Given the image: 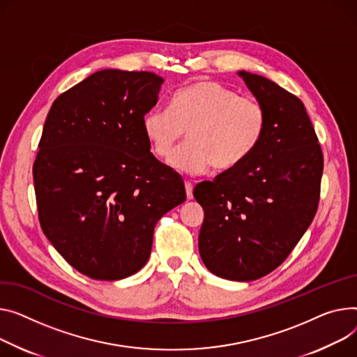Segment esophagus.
<instances>
[{
  "label": "esophagus",
  "instance_id": "1",
  "mask_svg": "<svg viewBox=\"0 0 357 357\" xmlns=\"http://www.w3.org/2000/svg\"><path fill=\"white\" fill-rule=\"evenodd\" d=\"M185 191H186V198L192 199L194 198V185L191 181H185Z\"/></svg>",
  "mask_w": 357,
  "mask_h": 357
}]
</instances>
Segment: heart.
I'll list each match as a JSON object with an SVG mask.
<instances>
[{
	"label": "heart",
	"mask_w": 357,
	"mask_h": 357,
	"mask_svg": "<svg viewBox=\"0 0 357 357\" xmlns=\"http://www.w3.org/2000/svg\"><path fill=\"white\" fill-rule=\"evenodd\" d=\"M142 129L152 152L166 159L187 130L188 142L169 163L179 172L198 175L211 166L231 172L247 162L268 129L266 105L255 96L212 80H199L176 90L169 109L151 107Z\"/></svg>",
	"instance_id": "obj_1"
}]
</instances>
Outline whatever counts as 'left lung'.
<instances>
[{
    "label": "left lung",
    "instance_id": "left-lung-1",
    "mask_svg": "<svg viewBox=\"0 0 357 357\" xmlns=\"http://www.w3.org/2000/svg\"><path fill=\"white\" fill-rule=\"evenodd\" d=\"M267 107L268 129L240 168L195 186L205 211L199 254L221 278L252 281L282 264L319 206L323 152L303 102L277 83L240 71Z\"/></svg>",
    "mask_w": 357,
    "mask_h": 357
}]
</instances>
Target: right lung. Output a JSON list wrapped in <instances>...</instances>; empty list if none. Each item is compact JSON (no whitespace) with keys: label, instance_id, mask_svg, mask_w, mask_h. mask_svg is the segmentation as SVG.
<instances>
[{"label":"right lung","instance_id":"add662e5","mask_svg":"<svg viewBox=\"0 0 357 357\" xmlns=\"http://www.w3.org/2000/svg\"><path fill=\"white\" fill-rule=\"evenodd\" d=\"M163 79L100 70L54 100L33 165L38 221L67 263L93 280L146 264L162 215L186 199L183 181L151 153L142 117Z\"/></svg>","mask_w":357,"mask_h":357}]
</instances>
